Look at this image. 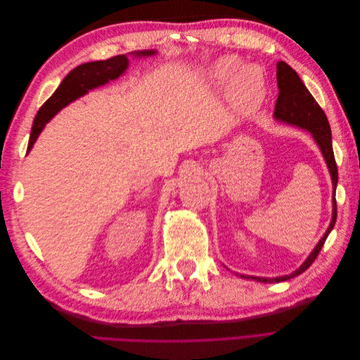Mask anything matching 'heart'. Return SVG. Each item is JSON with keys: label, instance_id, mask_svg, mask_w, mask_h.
<instances>
[{"label": "heart", "instance_id": "1", "mask_svg": "<svg viewBox=\"0 0 360 360\" xmlns=\"http://www.w3.org/2000/svg\"><path fill=\"white\" fill-rule=\"evenodd\" d=\"M240 60L236 57H225L216 63L214 76L225 82L231 79V96L233 99L246 106H255L264 96L263 76L254 66H245L240 70Z\"/></svg>", "mask_w": 360, "mask_h": 360}]
</instances>
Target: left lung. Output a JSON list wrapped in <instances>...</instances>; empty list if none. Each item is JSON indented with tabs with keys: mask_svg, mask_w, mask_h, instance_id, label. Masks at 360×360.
<instances>
[{
	"mask_svg": "<svg viewBox=\"0 0 360 360\" xmlns=\"http://www.w3.org/2000/svg\"><path fill=\"white\" fill-rule=\"evenodd\" d=\"M276 81H278L279 96H278L276 106H275V117L282 120V122H287L290 124H296L302 129H307L312 134L314 139L317 141L319 147L323 151L326 163H328V167H329L332 183H333V195H335L336 183H338V168H336V162H335V156H333L332 132H330L328 117H326L324 111L321 110V106L315 102L312 94L308 91L307 86H304V84L299 78V75L284 61H279L276 66ZM335 222H336V200L333 197L332 222L328 228V231L324 233L321 240L319 242L317 246H315V249L312 250L308 259L304 261V263L296 271H292L291 275L281 276V278L270 279V278L250 276V279H255L259 282H281V281H287V279H291L294 276L303 274V271L314 263L315 258L319 257L320 250L326 242V238H328L329 233L332 231V228L335 226Z\"/></svg>",
	"mask_w": 360,
	"mask_h": 360,
	"instance_id": "left-lung-1",
	"label": "left lung"
}]
</instances>
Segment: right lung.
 <instances>
[{
  "mask_svg": "<svg viewBox=\"0 0 360 360\" xmlns=\"http://www.w3.org/2000/svg\"><path fill=\"white\" fill-rule=\"evenodd\" d=\"M151 53H153V51L139 52V56H151ZM126 68L127 58L124 56H117L102 61L85 63L73 69L66 78L63 79L56 93H53L39 110L34 122H32L28 150H31L32 144L36 143L41 129L45 127V124L61 110V108H64L72 101L78 99L79 96L94 89V86L103 85L108 81L118 78V76L126 70Z\"/></svg>",
  "mask_w": 360,
  "mask_h": 360,
  "instance_id": "obj_1",
  "label": "right lung"
}]
</instances>
